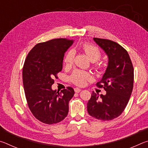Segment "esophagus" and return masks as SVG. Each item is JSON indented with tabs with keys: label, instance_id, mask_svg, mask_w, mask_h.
I'll list each match as a JSON object with an SVG mask.
<instances>
[{
	"label": "esophagus",
	"instance_id": "esophagus-1",
	"mask_svg": "<svg viewBox=\"0 0 148 148\" xmlns=\"http://www.w3.org/2000/svg\"><path fill=\"white\" fill-rule=\"evenodd\" d=\"M74 91L77 93V92H79L80 91H81V89H80L79 88H77V87H76V88L74 89Z\"/></svg>",
	"mask_w": 148,
	"mask_h": 148
}]
</instances>
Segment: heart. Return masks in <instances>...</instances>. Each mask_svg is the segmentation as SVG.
<instances>
[{"instance_id": "heart-1", "label": "heart", "mask_w": 148, "mask_h": 148, "mask_svg": "<svg viewBox=\"0 0 148 148\" xmlns=\"http://www.w3.org/2000/svg\"><path fill=\"white\" fill-rule=\"evenodd\" d=\"M82 49L87 55L90 61L92 62H96L99 61L101 57V52L98 47L94 45L89 44H84L82 46ZM74 50H70L66 54L64 57V63L66 66H71L73 63L74 59ZM99 67V66H98ZM91 78V76L87 72L83 71H76L72 73L71 76V79L77 86H83L86 84L87 81Z\"/></svg>"}]
</instances>
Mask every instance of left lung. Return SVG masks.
<instances>
[{"label": "left lung", "mask_w": 148, "mask_h": 148, "mask_svg": "<svg viewBox=\"0 0 148 148\" xmlns=\"http://www.w3.org/2000/svg\"><path fill=\"white\" fill-rule=\"evenodd\" d=\"M93 40L108 59L105 73L97 84L106 93L100 95L92 91L87 112L97 119L110 121L119 117L128 104L133 88L134 69L128 52L119 44L106 39Z\"/></svg>", "instance_id": "obj_1"}]
</instances>
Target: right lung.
<instances>
[{
    "label": "right lung",
    "mask_w": 148,
    "mask_h": 148,
    "mask_svg": "<svg viewBox=\"0 0 148 148\" xmlns=\"http://www.w3.org/2000/svg\"><path fill=\"white\" fill-rule=\"evenodd\" d=\"M73 40L56 38L36 44L26 57L23 68V84L27 104L32 114L44 123H57L69 113L73 88L59 92L53 90V77L62 69L64 53Z\"/></svg>",
    "instance_id": "right-lung-1"
}]
</instances>
